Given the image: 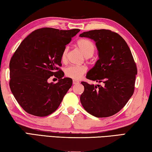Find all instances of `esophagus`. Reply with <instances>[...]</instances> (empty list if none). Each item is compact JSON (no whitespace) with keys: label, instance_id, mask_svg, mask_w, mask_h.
Returning a JSON list of instances; mask_svg holds the SVG:
<instances>
[{"label":"esophagus","instance_id":"obj_1","mask_svg":"<svg viewBox=\"0 0 152 152\" xmlns=\"http://www.w3.org/2000/svg\"><path fill=\"white\" fill-rule=\"evenodd\" d=\"M79 81H78V80H73V84H79Z\"/></svg>","mask_w":152,"mask_h":152}]
</instances>
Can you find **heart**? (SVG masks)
Instances as JSON below:
<instances>
[{
	"instance_id": "1",
	"label": "heart",
	"mask_w": 152,
	"mask_h": 152,
	"mask_svg": "<svg viewBox=\"0 0 152 152\" xmlns=\"http://www.w3.org/2000/svg\"><path fill=\"white\" fill-rule=\"evenodd\" d=\"M77 45L86 58H90L94 54L95 51V46L91 41L86 39H80L77 42ZM68 51V47H66L61 55V60L65 62L67 59V53ZM87 69L84 66L71 65L65 69V74L68 78L74 80H78L86 72Z\"/></svg>"
}]
</instances>
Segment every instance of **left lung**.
<instances>
[{
    "label": "left lung",
    "instance_id": "1",
    "mask_svg": "<svg viewBox=\"0 0 152 152\" xmlns=\"http://www.w3.org/2000/svg\"><path fill=\"white\" fill-rule=\"evenodd\" d=\"M80 37L96 42L99 59L86 78L102 83L94 86L82 82L84 91L81 104L96 117L112 116L125 107L134 92L137 70L132 53L121 36L110 30H92Z\"/></svg>",
    "mask_w": 152,
    "mask_h": 152
}]
</instances>
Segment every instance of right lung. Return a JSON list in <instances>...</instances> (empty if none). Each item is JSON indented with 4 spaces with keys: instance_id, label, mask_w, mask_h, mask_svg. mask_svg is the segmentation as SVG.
Here are the masks:
<instances>
[{
    "instance_id": "right-lung-1",
    "label": "right lung",
    "mask_w": 152,
    "mask_h": 152,
    "mask_svg": "<svg viewBox=\"0 0 152 152\" xmlns=\"http://www.w3.org/2000/svg\"><path fill=\"white\" fill-rule=\"evenodd\" d=\"M80 29L45 27L25 38L9 64L10 88L18 103L29 114L45 117L56 111L70 88L72 80L63 78L60 69L66 45ZM54 75L58 82L49 83Z\"/></svg>"
}]
</instances>
